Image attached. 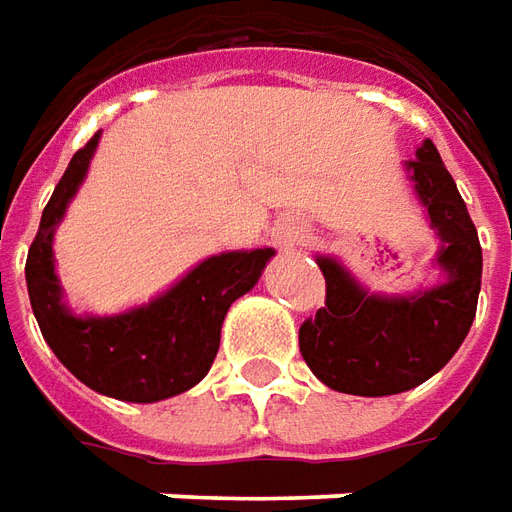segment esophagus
<instances>
[{"mask_svg": "<svg viewBox=\"0 0 512 512\" xmlns=\"http://www.w3.org/2000/svg\"><path fill=\"white\" fill-rule=\"evenodd\" d=\"M280 241H283V246H297V243L305 241V229L300 227L285 229V232H280Z\"/></svg>", "mask_w": 512, "mask_h": 512, "instance_id": "obj_1", "label": "esophagus"}]
</instances>
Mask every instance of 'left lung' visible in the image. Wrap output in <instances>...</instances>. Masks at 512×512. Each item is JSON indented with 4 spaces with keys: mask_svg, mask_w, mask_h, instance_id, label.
Returning a JSON list of instances; mask_svg holds the SVG:
<instances>
[{
    "mask_svg": "<svg viewBox=\"0 0 512 512\" xmlns=\"http://www.w3.org/2000/svg\"><path fill=\"white\" fill-rule=\"evenodd\" d=\"M406 170L443 241L437 263L446 283L415 297H375L336 260L319 257L325 308L302 322L300 353L311 373L336 392L378 398L429 381L460 350L476 316L482 246L460 190L431 139Z\"/></svg>",
    "mask_w": 512,
    "mask_h": 512,
    "instance_id": "left-lung-1",
    "label": "left lung"
}]
</instances>
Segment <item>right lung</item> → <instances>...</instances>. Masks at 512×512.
Wrapping results in <instances>:
<instances>
[{
	"label": "right lung",
	"instance_id": "obj_1",
	"mask_svg": "<svg viewBox=\"0 0 512 512\" xmlns=\"http://www.w3.org/2000/svg\"><path fill=\"white\" fill-rule=\"evenodd\" d=\"M97 139L75 151L55 184L30 252L27 291L41 336L69 373L117 401L154 403L196 387L210 373L229 305L257 283L271 249L207 257L168 294L120 316H72L61 302L52 232L86 176Z\"/></svg>",
	"mask_w": 512,
	"mask_h": 512
}]
</instances>
